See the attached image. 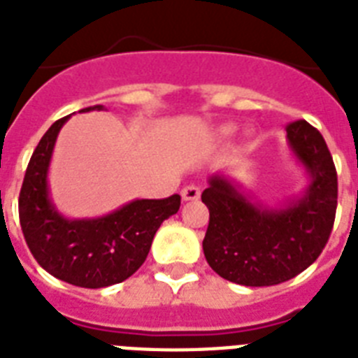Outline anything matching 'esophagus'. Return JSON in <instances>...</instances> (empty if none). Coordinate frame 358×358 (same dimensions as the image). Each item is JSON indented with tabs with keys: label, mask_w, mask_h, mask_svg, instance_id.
<instances>
[{
	"label": "esophagus",
	"mask_w": 358,
	"mask_h": 358,
	"mask_svg": "<svg viewBox=\"0 0 358 358\" xmlns=\"http://www.w3.org/2000/svg\"><path fill=\"white\" fill-rule=\"evenodd\" d=\"M200 193H202V187L198 184H189L182 189V198H184L185 202L187 200H198L200 198Z\"/></svg>",
	"instance_id": "esophagus-1"
}]
</instances>
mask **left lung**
Returning a JSON list of instances; mask_svg holds the SVG:
<instances>
[{
    "label": "left lung",
    "mask_w": 358,
    "mask_h": 358,
    "mask_svg": "<svg viewBox=\"0 0 358 358\" xmlns=\"http://www.w3.org/2000/svg\"><path fill=\"white\" fill-rule=\"evenodd\" d=\"M286 133L311 178L302 196L271 209L253 203L218 174L202 193L209 209L203 255L225 280L251 287L291 280L317 260L331 235L338 196L331 152L306 120L289 123Z\"/></svg>",
    "instance_id": "obj_1"
}]
</instances>
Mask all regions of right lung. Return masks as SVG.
Returning a JSON list of instances; mask_svg holds the SVG:
<instances>
[{"label": "right lung", "instance_id": "add662e5", "mask_svg": "<svg viewBox=\"0 0 358 358\" xmlns=\"http://www.w3.org/2000/svg\"><path fill=\"white\" fill-rule=\"evenodd\" d=\"M101 110V105L87 110ZM43 134L27 165L20 191V224L32 257L45 271L72 286L98 289L123 282L145 262L162 222L180 209V194L134 200L101 218L69 220L50 202L47 173L59 129Z\"/></svg>", "mask_w": 358, "mask_h": 358}]
</instances>
